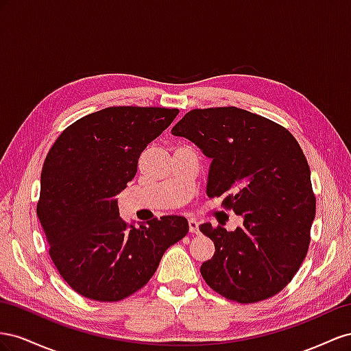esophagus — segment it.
<instances>
[{
	"label": "esophagus",
	"mask_w": 351,
	"mask_h": 351,
	"mask_svg": "<svg viewBox=\"0 0 351 351\" xmlns=\"http://www.w3.org/2000/svg\"><path fill=\"white\" fill-rule=\"evenodd\" d=\"M188 225H189V232L191 234H198L199 231H198V222H197V219H189L188 220Z\"/></svg>",
	"instance_id": "esophagus-1"
}]
</instances>
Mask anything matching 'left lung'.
I'll return each mask as SVG.
<instances>
[{
    "instance_id": "1",
    "label": "left lung",
    "mask_w": 351,
    "mask_h": 351,
    "mask_svg": "<svg viewBox=\"0 0 351 351\" xmlns=\"http://www.w3.org/2000/svg\"><path fill=\"white\" fill-rule=\"evenodd\" d=\"M172 134L212 158L207 195L244 217L241 228L199 225L215 243L202 276L213 291L238 303L278 294L302 266L310 244L316 198L297 139L281 125L238 107L195 108Z\"/></svg>"
}]
</instances>
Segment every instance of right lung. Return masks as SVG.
<instances>
[{
    "label": "right lung",
    "mask_w": 351,
    "mask_h": 351,
    "mask_svg": "<svg viewBox=\"0 0 351 351\" xmlns=\"http://www.w3.org/2000/svg\"><path fill=\"white\" fill-rule=\"evenodd\" d=\"M178 113L107 107L66 128L48 152L36 213L49 257L77 294L119 302L136 293L166 250L188 234V220L176 215L128 225L116 198L136 175L145 147Z\"/></svg>",
    "instance_id": "1"
}]
</instances>
